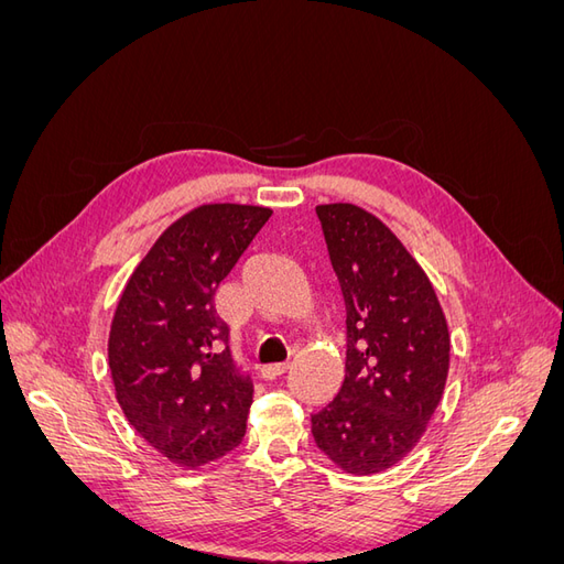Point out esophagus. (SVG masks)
<instances>
[{
	"instance_id": "obj_1",
	"label": "esophagus",
	"mask_w": 564,
	"mask_h": 564,
	"mask_svg": "<svg viewBox=\"0 0 564 564\" xmlns=\"http://www.w3.org/2000/svg\"><path fill=\"white\" fill-rule=\"evenodd\" d=\"M286 362H275V365H263L261 367V377L265 379V381H272V379H278V377H282V373L286 371Z\"/></svg>"
}]
</instances>
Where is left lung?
Masks as SVG:
<instances>
[{"label":"left lung","instance_id":"1","mask_svg":"<svg viewBox=\"0 0 564 564\" xmlns=\"http://www.w3.org/2000/svg\"><path fill=\"white\" fill-rule=\"evenodd\" d=\"M346 303V379L311 416L315 445L352 475L390 468L421 440L445 390L449 332L421 265L377 216L315 207Z\"/></svg>","mask_w":564,"mask_h":564}]
</instances>
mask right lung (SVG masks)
<instances>
[{
	"mask_svg": "<svg viewBox=\"0 0 564 564\" xmlns=\"http://www.w3.org/2000/svg\"><path fill=\"white\" fill-rule=\"evenodd\" d=\"M204 204L169 226L133 270L110 327L115 395L148 445L195 468L240 445L253 383L235 362L214 294L270 218Z\"/></svg>",
	"mask_w": 564,
	"mask_h": 564,
	"instance_id": "right-lung-1",
	"label": "right lung"
}]
</instances>
